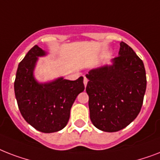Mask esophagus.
I'll use <instances>...</instances> for the list:
<instances>
[{"label":"esophagus","mask_w":160,"mask_h":160,"mask_svg":"<svg viewBox=\"0 0 160 160\" xmlns=\"http://www.w3.org/2000/svg\"><path fill=\"white\" fill-rule=\"evenodd\" d=\"M87 83H88V80L87 78L84 76V85H85V87H86V85H87Z\"/></svg>","instance_id":"34e87169"}]
</instances>
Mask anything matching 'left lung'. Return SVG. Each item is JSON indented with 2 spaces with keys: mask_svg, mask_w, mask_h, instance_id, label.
Returning <instances> with one entry per match:
<instances>
[{
  "mask_svg": "<svg viewBox=\"0 0 160 160\" xmlns=\"http://www.w3.org/2000/svg\"><path fill=\"white\" fill-rule=\"evenodd\" d=\"M119 56L85 75L89 81L90 117L97 129L116 132L138 116L146 90L144 63L133 49L120 42Z\"/></svg>",
  "mask_w": 160,
  "mask_h": 160,
  "instance_id": "1",
  "label": "left lung"
}]
</instances>
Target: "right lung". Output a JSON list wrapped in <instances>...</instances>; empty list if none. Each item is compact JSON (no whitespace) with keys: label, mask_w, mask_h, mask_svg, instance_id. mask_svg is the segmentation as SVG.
Here are the masks:
<instances>
[{"label":"right lung","mask_w":160,"mask_h":160,"mask_svg":"<svg viewBox=\"0 0 160 160\" xmlns=\"http://www.w3.org/2000/svg\"><path fill=\"white\" fill-rule=\"evenodd\" d=\"M48 55L35 46L19 64L14 90L21 115L27 123L42 133L64 129L70 119V109L80 93L85 90L84 78L69 80L55 78L46 82L36 79L39 57Z\"/></svg>","instance_id":"1"}]
</instances>
